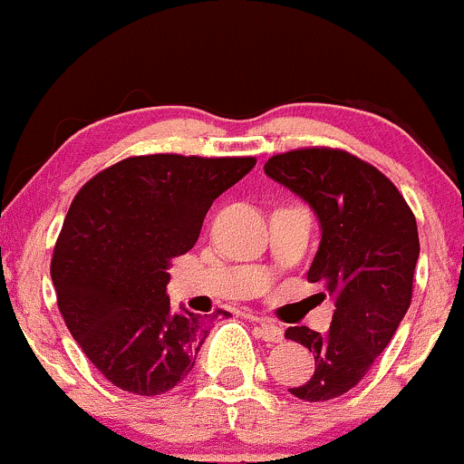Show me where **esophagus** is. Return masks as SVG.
<instances>
[{
  "mask_svg": "<svg viewBox=\"0 0 464 464\" xmlns=\"http://www.w3.org/2000/svg\"><path fill=\"white\" fill-rule=\"evenodd\" d=\"M256 333L258 337H263L265 342H272V344H278V342L285 340V331L269 320H258Z\"/></svg>",
  "mask_w": 464,
  "mask_h": 464,
  "instance_id": "34e87169",
  "label": "esophagus"
}]
</instances>
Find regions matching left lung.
I'll return each mask as SVG.
<instances>
[{
    "mask_svg": "<svg viewBox=\"0 0 464 464\" xmlns=\"http://www.w3.org/2000/svg\"><path fill=\"white\" fill-rule=\"evenodd\" d=\"M265 175L315 212L322 238L306 278L335 300L326 333L306 326L285 333L315 357L314 377L289 392L335 399L362 382L408 314L419 260L416 218L386 175L346 150L274 155Z\"/></svg>",
    "mask_w": 464,
    "mask_h": 464,
    "instance_id": "obj_1",
    "label": "left lung"
}]
</instances>
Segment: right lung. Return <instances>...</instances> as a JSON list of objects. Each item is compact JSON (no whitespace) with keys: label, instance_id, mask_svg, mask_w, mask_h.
Wrapping results in <instances>:
<instances>
[{"label":"right lung","instance_id":"add662e5","mask_svg":"<svg viewBox=\"0 0 464 464\" xmlns=\"http://www.w3.org/2000/svg\"><path fill=\"white\" fill-rule=\"evenodd\" d=\"M254 164L140 155L78 190L50 274L67 329L113 386L153 397L192 371L212 317L170 309V260L195 246L212 201Z\"/></svg>","mask_w":464,"mask_h":464}]
</instances>
